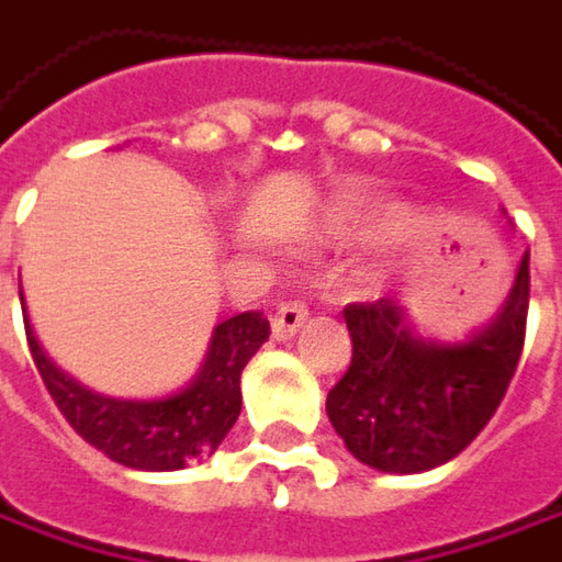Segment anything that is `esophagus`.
I'll list each match as a JSON object with an SVG mask.
<instances>
[{"label":"esophagus","mask_w":562,"mask_h":562,"mask_svg":"<svg viewBox=\"0 0 562 562\" xmlns=\"http://www.w3.org/2000/svg\"><path fill=\"white\" fill-rule=\"evenodd\" d=\"M307 321V307L302 302H285V305L277 307L273 314V336L277 339H292L295 329L302 327Z\"/></svg>","instance_id":"esophagus-1"}]
</instances>
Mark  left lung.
I'll return each instance as SVG.
<instances>
[{"label": "left lung", "instance_id": "obj_1", "mask_svg": "<svg viewBox=\"0 0 562 562\" xmlns=\"http://www.w3.org/2000/svg\"><path fill=\"white\" fill-rule=\"evenodd\" d=\"M528 285L525 255L501 317L452 346L418 339L393 299L346 305L352 361L329 390L327 415L358 462L415 475L475 440L519 368Z\"/></svg>", "mask_w": 562, "mask_h": 562}]
</instances>
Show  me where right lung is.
Wrapping results in <instances>:
<instances>
[{
    "mask_svg": "<svg viewBox=\"0 0 562 562\" xmlns=\"http://www.w3.org/2000/svg\"><path fill=\"white\" fill-rule=\"evenodd\" d=\"M24 333L53 403L90 447L128 469L176 472L198 456H210L235 425L241 412V371L270 339V321L260 311L223 321L213 333L207 364L198 380L182 393L154 403H125L90 393L43 355L27 321Z\"/></svg>",
    "mask_w": 562,
    "mask_h": 562,
    "instance_id": "obj_1",
    "label": "right lung"
}]
</instances>
